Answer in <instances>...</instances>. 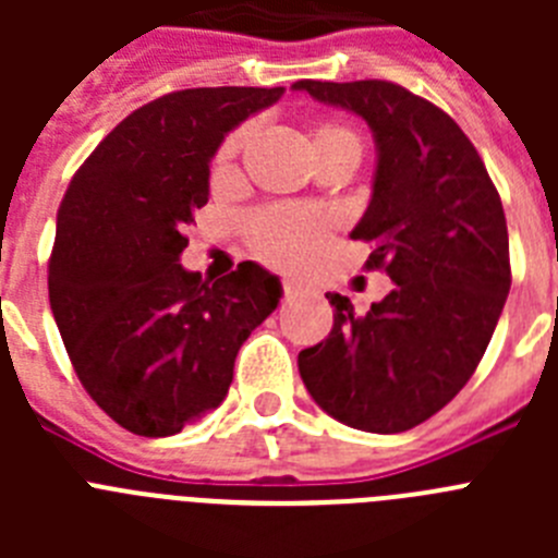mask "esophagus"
Masks as SVG:
<instances>
[{
  "instance_id": "obj_1",
  "label": "esophagus",
  "mask_w": 558,
  "mask_h": 558,
  "mask_svg": "<svg viewBox=\"0 0 558 558\" xmlns=\"http://www.w3.org/2000/svg\"><path fill=\"white\" fill-rule=\"evenodd\" d=\"M310 288H304L302 282H284V295H299V293H307Z\"/></svg>"
}]
</instances>
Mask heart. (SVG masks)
<instances>
[{"instance_id": "heart-1", "label": "heart", "mask_w": 558, "mask_h": 558, "mask_svg": "<svg viewBox=\"0 0 558 558\" xmlns=\"http://www.w3.org/2000/svg\"><path fill=\"white\" fill-rule=\"evenodd\" d=\"M245 133L234 131L229 140L220 145L218 159H215V170H229L234 161L236 150L243 147ZM310 147L313 153H327L335 147H354L360 150V142L347 125L338 122H318L310 131ZM329 234V218L322 211L302 209V206H274V209L259 211L251 220V245L265 263L282 265V268H295L313 259L318 251L324 248Z\"/></svg>"}]
</instances>
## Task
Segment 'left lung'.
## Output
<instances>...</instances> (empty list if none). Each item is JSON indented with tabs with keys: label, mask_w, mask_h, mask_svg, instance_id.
Instances as JSON below:
<instances>
[{
	"label": "left lung",
	"mask_w": 558,
	"mask_h": 558,
	"mask_svg": "<svg viewBox=\"0 0 558 558\" xmlns=\"http://www.w3.org/2000/svg\"><path fill=\"white\" fill-rule=\"evenodd\" d=\"M295 92L366 120L372 201L352 240L393 290L366 315L327 293V340L299 352L310 397L354 430L422 425L466 386L511 288L509 229L475 145L441 108L388 81H299Z\"/></svg>",
	"instance_id": "1"
}]
</instances>
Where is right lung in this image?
Here are the masks:
<instances>
[{
	"label": "right lung",
	"instance_id": "add662e5",
	"mask_svg": "<svg viewBox=\"0 0 558 558\" xmlns=\"http://www.w3.org/2000/svg\"><path fill=\"white\" fill-rule=\"evenodd\" d=\"M282 95L218 86L147 102L63 195L49 307L88 397L136 436H172L215 411L240 347L279 307L282 282L263 265L240 263L211 282L181 254L226 133Z\"/></svg>",
	"mask_w": 558,
	"mask_h": 558
}]
</instances>
